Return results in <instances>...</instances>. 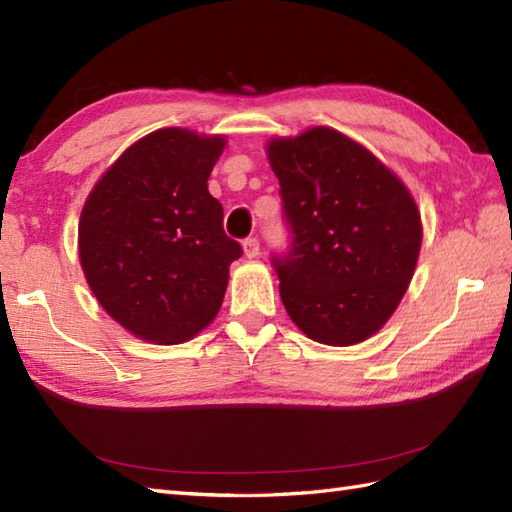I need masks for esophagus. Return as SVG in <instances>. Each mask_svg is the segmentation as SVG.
Masks as SVG:
<instances>
[{
  "mask_svg": "<svg viewBox=\"0 0 512 512\" xmlns=\"http://www.w3.org/2000/svg\"><path fill=\"white\" fill-rule=\"evenodd\" d=\"M244 255L250 257V259L259 255V239L257 237H246L244 239Z\"/></svg>",
  "mask_w": 512,
  "mask_h": 512,
  "instance_id": "esophagus-1",
  "label": "esophagus"
}]
</instances>
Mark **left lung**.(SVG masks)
I'll return each mask as SVG.
<instances>
[{
    "mask_svg": "<svg viewBox=\"0 0 512 512\" xmlns=\"http://www.w3.org/2000/svg\"><path fill=\"white\" fill-rule=\"evenodd\" d=\"M268 160L290 235L270 262L290 319L325 345L365 341L413 277L416 202L376 156L328 127L273 140Z\"/></svg>",
    "mask_w": 512,
    "mask_h": 512,
    "instance_id": "1",
    "label": "left lung"
}]
</instances>
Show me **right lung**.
<instances>
[{
  "label": "right lung",
  "mask_w": 512,
  "mask_h": 512,
  "mask_svg": "<svg viewBox=\"0 0 512 512\" xmlns=\"http://www.w3.org/2000/svg\"><path fill=\"white\" fill-rule=\"evenodd\" d=\"M222 136L169 127L138 140L83 206L79 255L105 312L140 339L176 345L222 306L242 246L209 193Z\"/></svg>",
  "instance_id": "right-lung-1"
}]
</instances>
